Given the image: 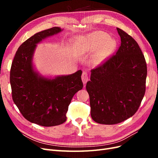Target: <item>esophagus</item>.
<instances>
[{
	"label": "esophagus",
	"instance_id": "obj_1",
	"mask_svg": "<svg viewBox=\"0 0 158 158\" xmlns=\"http://www.w3.org/2000/svg\"><path fill=\"white\" fill-rule=\"evenodd\" d=\"M82 80L83 83L85 84V83L87 82V81L88 80V74L86 73V72H83L82 74Z\"/></svg>",
	"mask_w": 158,
	"mask_h": 158
}]
</instances>
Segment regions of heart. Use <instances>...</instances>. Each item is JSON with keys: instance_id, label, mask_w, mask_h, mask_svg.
I'll return each mask as SVG.
<instances>
[{"instance_id": "b5f03b06", "label": "heart", "mask_w": 158, "mask_h": 158, "mask_svg": "<svg viewBox=\"0 0 158 158\" xmlns=\"http://www.w3.org/2000/svg\"><path fill=\"white\" fill-rule=\"evenodd\" d=\"M109 37L106 33L98 31L92 33L87 37H78L75 40L76 52L82 55L97 49L99 46L91 60L93 65L99 64L112 53L116 47L115 41Z\"/></svg>"}]
</instances>
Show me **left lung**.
<instances>
[{"label": "left lung", "instance_id": "8db88e82", "mask_svg": "<svg viewBox=\"0 0 158 158\" xmlns=\"http://www.w3.org/2000/svg\"><path fill=\"white\" fill-rule=\"evenodd\" d=\"M121 44L115 54L92 70L86 84L91 117L103 125L127 120L139 108L146 92L147 66L137 42L117 28Z\"/></svg>", "mask_w": 158, "mask_h": 158}]
</instances>
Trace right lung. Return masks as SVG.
<instances>
[{"mask_svg": "<svg viewBox=\"0 0 158 158\" xmlns=\"http://www.w3.org/2000/svg\"><path fill=\"white\" fill-rule=\"evenodd\" d=\"M61 31L58 27L38 32L19 47L10 74L12 99L23 117L44 127L63 124L74 94L82 89L81 70L69 76L49 79L38 76L32 66L36 44Z\"/></svg>", "mask_w": 158, "mask_h": 158, "instance_id": "right-lung-1", "label": "right lung"}]
</instances>
